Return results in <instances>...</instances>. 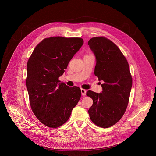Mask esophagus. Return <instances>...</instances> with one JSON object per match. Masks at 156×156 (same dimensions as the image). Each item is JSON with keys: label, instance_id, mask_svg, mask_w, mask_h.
<instances>
[{"label": "esophagus", "instance_id": "1", "mask_svg": "<svg viewBox=\"0 0 156 156\" xmlns=\"http://www.w3.org/2000/svg\"><path fill=\"white\" fill-rule=\"evenodd\" d=\"M80 90H81V94H82V95H83V96H85L86 94V90H84V89H83V88H81V89H80Z\"/></svg>", "mask_w": 156, "mask_h": 156}]
</instances>
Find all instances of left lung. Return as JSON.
I'll use <instances>...</instances> for the list:
<instances>
[{"label":"left lung","mask_w":156,"mask_h":156,"mask_svg":"<svg viewBox=\"0 0 156 156\" xmlns=\"http://www.w3.org/2000/svg\"><path fill=\"white\" fill-rule=\"evenodd\" d=\"M88 44L95 55L96 64L94 74L101 84L103 91H88L93 100L88 111L96 125L108 128L117 123L125 112L133 85L129 65L117 46L104 37H94Z\"/></svg>","instance_id":"8db88e82"}]
</instances>
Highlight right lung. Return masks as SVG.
Segmentation results:
<instances>
[{"instance_id":"right-lung-1","label":"right lung","mask_w":156,"mask_h":156,"mask_svg":"<svg viewBox=\"0 0 156 156\" xmlns=\"http://www.w3.org/2000/svg\"><path fill=\"white\" fill-rule=\"evenodd\" d=\"M83 44L80 38H46L28 60L26 85L31 108L36 117L49 127L57 128L67 121L80 98V88L70 87L58 78Z\"/></svg>"}]
</instances>
